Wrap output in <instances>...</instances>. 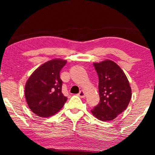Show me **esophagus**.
<instances>
[{"label":"esophagus","instance_id":"1","mask_svg":"<svg viewBox=\"0 0 155 155\" xmlns=\"http://www.w3.org/2000/svg\"><path fill=\"white\" fill-rule=\"evenodd\" d=\"M78 95L80 97H81V98H84V97H85V93H84V92L83 90H81L79 93H78Z\"/></svg>","mask_w":155,"mask_h":155}]
</instances>
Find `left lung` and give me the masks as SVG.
Returning <instances> with one entry per match:
<instances>
[{
	"label": "left lung",
	"instance_id": "obj_1",
	"mask_svg": "<svg viewBox=\"0 0 155 155\" xmlns=\"http://www.w3.org/2000/svg\"><path fill=\"white\" fill-rule=\"evenodd\" d=\"M93 65L99 77L100 101L91 111L102 121L114 120L128 107L131 99L132 92L128 78L112 61L105 60Z\"/></svg>",
	"mask_w": 155,
	"mask_h": 155
}]
</instances>
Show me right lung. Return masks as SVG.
Masks as SVG:
<instances>
[{
	"instance_id": "obj_1",
	"label": "right lung",
	"mask_w": 155,
	"mask_h": 155,
	"mask_svg": "<svg viewBox=\"0 0 155 155\" xmlns=\"http://www.w3.org/2000/svg\"><path fill=\"white\" fill-rule=\"evenodd\" d=\"M67 61L54 59L39 66L25 84V94L31 111L40 117H49L60 111L67 97L62 93L60 72Z\"/></svg>"
}]
</instances>
